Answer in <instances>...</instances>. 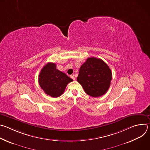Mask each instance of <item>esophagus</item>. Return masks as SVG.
<instances>
[{"label":"esophagus","mask_w":150,"mask_h":150,"mask_svg":"<svg viewBox=\"0 0 150 150\" xmlns=\"http://www.w3.org/2000/svg\"><path fill=\"white\" fill-rule=\"evenodd\" d=\"M71 78H72V79H73L74 80H75V76L74 75H71Z\"/></svg>","instance_id":"esophagus-1"}]
</instances>
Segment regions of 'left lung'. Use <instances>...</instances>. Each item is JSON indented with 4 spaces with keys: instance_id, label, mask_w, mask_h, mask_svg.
Instances as JSON below:
<instances>
[{
    "instance_id": "1",
    "label": "left lung",
    "mask_w": 150,
    "mask_h": 150,
    "mask_svg": "<svg viewBox=\"0 0 150 150\" xmlns=\"http://www.w3.org/2000/svg\"><path fill=\"white\" fill-rule=\"evenodd\" d=\"M112 74L109 66L101 59L89 57L81 65L77 81L85 92L93 97H98L109 90Z\"/></svg>"
}]
</instances>
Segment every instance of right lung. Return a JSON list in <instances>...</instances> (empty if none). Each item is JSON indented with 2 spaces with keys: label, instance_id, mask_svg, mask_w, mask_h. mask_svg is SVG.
<instances>
[{
  "label": "right lung",
  "instance_id": "obj_1",
  "mask_svg": "<svg viewBox=\"0 0 150 150\" xmlns=\"http://www.w3.org/2000/svg\"><path fill=\"white\" fill-rule=\"evenodd\" d=\"M72 79L56 69L54 63H47L41 70L38 82L44 92L52 97H58L65 91L67 85Z\"/></svg>",
  "mask_w": 150,
  "mask_h": 150
}]
</instances>
